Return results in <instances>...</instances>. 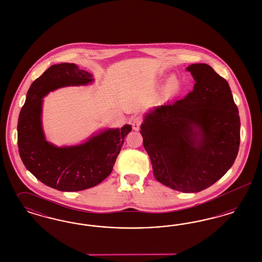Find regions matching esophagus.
Returning a JSON list of instances; mask_svg holds the SVG:
<instances>
[{
	"label": "esophagus",
	"instance_id": "34e87169",
	"mask_svg": "<svg viewBox=\"0 0 262 262\" xmlns=\"http://www.w3.org/2000/svg\"><path fill=\"white\" fill-rule=\"evenodd\" d=\"M141 123H142V118L139 117V116H137V117H136V118L134 119V121H133V128H134L135 130H138L139 127H140Z\"/></svg>",
	"mask_w": 262,
	"mask_h": 262
}]
</instances>
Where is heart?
<instances>
[{
	"instance_id": "heart-1",
	"label": "heart",
	"mask_w": 262,
	"mask_h": 262,
	"mask_svg": "<svg viewBox=\"0 0 262 262\" xmlns=\"http://www.w3.org/2000/svg\"><path fill=\"white\" fill-rule=\"evenodd\" d=\"M176 83H177V78H176L174 76H172V77L168 80V86H169V88H172Z\"/></svg>"
}]
</instances>
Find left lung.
Returning a JSON list of instances; mask_svg holds the SVG:
<instances>
[{"mask_svg": "<svg viewBox=\"0 0 262 262\" xmlns=\"http://www.w3.org/2000/svg\"><path fill=\"white\" fill-rule=\"evenodd\" d=\"M187 71L195 81L193 90L147 113L140 134L155 179L178 191L199 192L233 166L241 121L225 78L206 63H192Z\"/></svg>", "mask_w": 262, "mask_h": 262, "instance_id": "left-lung-1", "label": "left lung"}]
</instances>
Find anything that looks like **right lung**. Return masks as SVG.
<instances>
[{"instance_id":"obj_1","label":"right lung","mask_w":262,"mask_h":262,"mask_svg":"<svg viewBox=\"0 0 262 262\" xmlns=\"http://www.w3.org/2000/svg\"><path fill=\"white\" fill-rule=\"evenodd\" d=\"M93 75L75 63L53 64L26 94L17 123V144L25 168L48 187L78 191L95 187L112 172L132 125L105 128L83 143L58 147L46 140L42 126L43 98L58 88L88 85Z\"/></svg>"}]
</instances>
